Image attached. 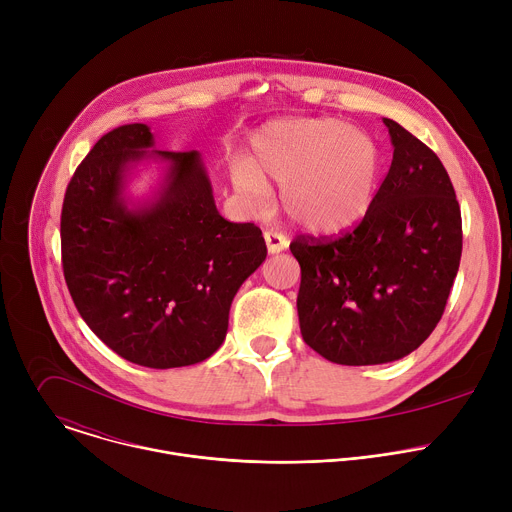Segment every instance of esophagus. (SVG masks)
<instances>
[{
    "mask_svg": "<svg viewBox=\"0 0 512 512\" xmlns=\"http://www.w3.org/2000/svg\"><path fill=\"white\" fill-rule=\"evenodd\" d=\"M263 237H265L267 251H269L271 255L281 253V251H283V249H287V245H289V241H287L279 231H273V229L265 231V233H263Z\"/></svg>",
    "mask_w": 512,
    "mask_h": 512,
    "instance_id": "esophagus-1",
    "label": "esophagus"
}]
</instances>
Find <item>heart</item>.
Listing matches in <instances>:
<instances>
[{
    "instance_id": "1",
    "label": "heart",
    "mask_w": 512,
    "mask_h": 512,
    "mask_svg": "<svg viewBox=\"0 0 512 512\" xmlns=\"http://www.w3.org/2000/svg\"><path fill=\"white\" fill-rule=\"evenodd\" d=\"M381 150L364 131L336 119L273 121L251 137L247 162L233 168L235 186L263 200L267 182L281 186V206L300 229L338 235L371 210Z\"/></svg>"
}]
</instances>
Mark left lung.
<instances>
[{"label":"left lung","instance_id":"obj_1","mask_svg":"<svg viewBox=\"0 0 512 512\" xmlns=\"http://www.w3.org/2000/svg\"><path fill=\"white\" fill-rule=\"evenodd\" d=\"M393 162L367 216L340 237L300 235V330L310 348L348 367L413 352L442 320L462 257L452 180L423 141L383 119Z\"/></svg>","mask_w":512,"mask_h":512}]
</instances>
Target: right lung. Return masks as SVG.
Wrapping results in <instances>:
<instances>
[{
    "mask_svg": "<svg viewBox=\"0 0 512 512\" xmlns=\"http://www.w3.org/2000/svg\"><path fill=\"white\" fill-rule=\"evenodd\" d=\"M154 148L148 125L105 133L72 174L60 216L62 271L87 326L148 369L206 360L223 344L243 281L265 261L253 223L218 214L198 152ZM154 157L169 174L150 204L129 209V165Z\"/></svg>",
    "mask_w": 512,
    "mask_h": 512,
    "instance_id": "obj_1",
    "label": "right lung"
}]
</instances>
